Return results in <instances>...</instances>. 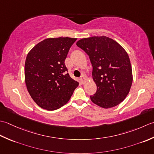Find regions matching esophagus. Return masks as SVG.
Masks as SVG:
<instances>
[{
  "label": "esophagus",
  "instance_id": "obj_1",
  "mask_svg": "<svg viewBox=\"0 0 154 154\" xmlns=\"http://www.w3.org/2000/svg\"><path fill=\"white\" fill-rule=\"evenodd\" d=\"M80 82H81L82 84H84V83L86 82V78H84V76H82L80 78Z\"/></svg>",
  "mask_w": 154,
  "mask_h": 154
}]
</instances>
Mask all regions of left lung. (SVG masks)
Here are the masks:
<instances>
[{
	"label": "left lung",
	"instance_id": "obj_1",
	"mask_svg": "<svg viewBox=\"0 0 154 154\" xmlns=\"http://www.w3.org/2000/svg\"><path fill=\"white\" fill-rule=\"evenodd\" d=\"M76 45L86 52L92 63L97 91L90 100L103 108L116 106L126 98L133 81L127 52L120 44L105 36L80 39Z\"/></svg>",
	"mask_w": 154,
	"mask_h": 154
}]
</instances>
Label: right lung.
I'll return each mask as SVG.
<instances>
[{
	"label": "right lung",
	"mask_w": 154,
	"mask_h": 154,
	"mask_svg": "<svg viewBox=\"0 0 154 154\" xmlns=\"http://www.w3.org/2000/svg\"><path fill=\"white\" fill-rule=\"evenodd\" d=\"M77 38H48L28 53L24 80L31 98L40 108L54 110L66 104L79 83L67 73L64 60Z\"/></svg>",
	"instance_id": "add662e5"
}]
</instances>
